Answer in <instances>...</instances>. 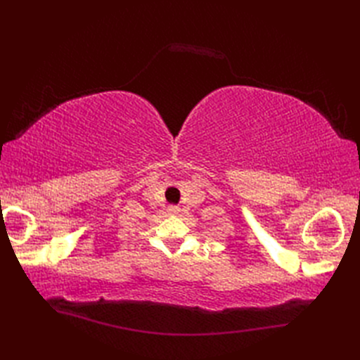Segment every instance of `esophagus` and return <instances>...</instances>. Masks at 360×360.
I'll return each mask as SVG.
<instances>
[{
  "instance_id": "obj_1",
  "label": "esophagus",
  "mask_w": 360,
  "mask_h": 360,
  "mask_svg": "<svg viewBox=\"0 0 360 360\" xmlns=\"http://www.w3.org/2000/svg\"><path fill=\"white\" fill-rule=\"evenodd\" d=\"M180 207L179 205H168V213L169 214H179Z\"/></svg>"
}]
</instances>
